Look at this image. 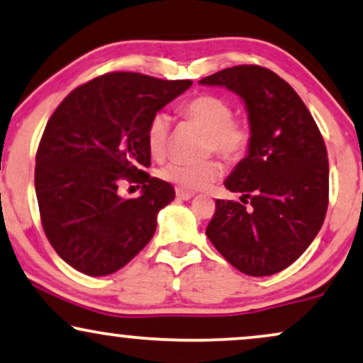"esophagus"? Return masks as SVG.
Returning <instances> with one entry per match:
<instances>
[{
    "label": "esophagus",
    "instance_id": "1",
    "mask_svg": "<svg viewBox=\"0 0 363 363\" xmlns=\"http://www.w3.org/2000/svg\"><path fill=\"white\" fill-rule=\"evenodd\" d=\"M194 196V192H191V191H186V189H176V197L179 201H189L191 197Z\"/></svg>",
    "mask_w": 363,
    "mask_h": 363
}]
</instances>
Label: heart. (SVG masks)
Returning a JSON list of instances; mask_svg holds the SVG:
<instances>
[{
  "mask_svg": "<svg viewBox=\"0 0 363 363\" xmlns=\"http://www.w3.org/2000/svg\"><path fill=\"white\" fill-rule=\"evenodd\" d=\"M182 118L206 130L204 152H216L229 162H238L250 152L253 142L251 125L242 118H235L233 105L226 99L213 94L196 95L179 107ZM171 137V121L164 112L154 113L149 121L145 142L152 157H164ZM159 176L179 189L199 191L213 184L223 176V166L209 159L197 164L169 162L159 171Z\"/></svg>",
  "mask_w": 363,
  "mask_h": 363,
  "instance_id": "b5f03b06",
  "label": "heart"
}]
</instances>
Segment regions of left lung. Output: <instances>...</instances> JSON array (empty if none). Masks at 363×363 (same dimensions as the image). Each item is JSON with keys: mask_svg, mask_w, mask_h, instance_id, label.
Segmentation results:
<instances>
[{"mask_svg": "<svg viewBox=\"0 0 363 363\" xmlns=\"http://www.w3.org/2000/svg\"><path fill=\"white\" fill-rule=\"evenodd\" d=\"M245 100L253 142L224 186L241 203L216 199L206 235L250 277L288 268L318 235L328 208V159L320 128L298 94L277 73L238 65L204 77ZM248 206H246L245 204Z\"/></svg>", "mask_w": 363, "mask_h": 363, "instance_id": "left-lung-1", "label": "left lung"}]
</instances>
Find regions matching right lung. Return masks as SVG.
<instances>
[{
  "instance_id": "obj_1",
  "label": "right lung",
  "mask_w": 363,
  "mask_h": 363,
  "mask_svg": "<svg viewBox=\"0 0 363 363\" xmlns=\"http://www.w3.org/2000/svg\"><path fill=\"white\" fill-rule=\"evenodd\" d=\"M191 85L105 73L72 90L50 117L36 150V199L50 245L77 272L116 273L152 240L157 213L176 192L144 171L145 132L154 113ZM123 180L142 185L143 194L122 200Z\"/></svg>"
}]
</instances>
